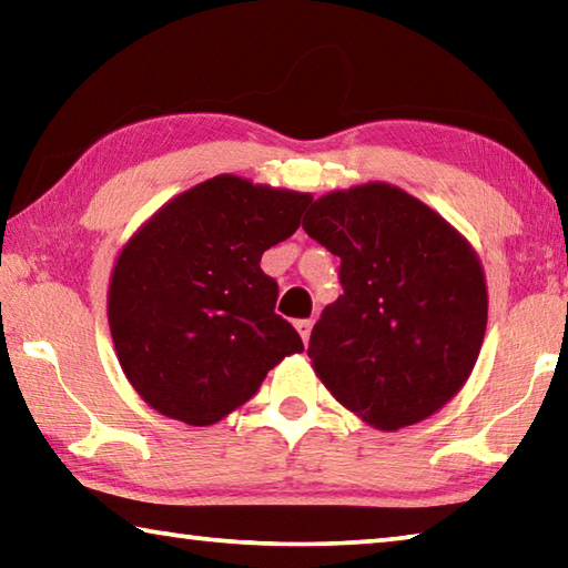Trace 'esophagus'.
Masks as SVG:
<instances>
[{"instance_id":"1","label":"esophagus","mask_w":568,"mask_h":568,"mask_svg":"<svg viewBox=\"0 0 568 568\" xmlns=\"http://www.w3.org/2000/svg\"><path fill=\"white\" fill-rule=\"evenodd\" d=\"M295 328H297V333H301V338H303V343H307V338H311V328H313V321H297V323H295Z\"/></svg>"}]
</instances>
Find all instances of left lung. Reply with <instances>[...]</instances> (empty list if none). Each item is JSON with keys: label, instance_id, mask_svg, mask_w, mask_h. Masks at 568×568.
Masks as SVG:
<instances>
[{"label": "left lung", "instance_id": "left-lung-1", "mask_svg": "<svg viewBox=\"0 0 568 568\" xmlns=\"http://www.w3.org/2000/svg\"><path fill=\"white\" fill-rule=\"evenodd\" d=\"M305 217V233L341 257L343 295L307 345L323 386L381 430L434 416L464 388L484 343L476 250L386 182L328 192Z\"/></svg>", "mask_w": 568, "mask_h": 568}]
</instances>
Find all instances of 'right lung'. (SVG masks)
Instances as JSON below:
<instances>
[{
    "label": "right lung",
    "instance_id": "right-lung-1",
    "mask_svg": "<svg viewBox=\"0 0 568 568\" xmlns=\"http://www.w3.org/2000/svg\"><path fill=\"white\" fill-rule=\"evenodd\" d=\"M311 200L217 175L172 197L130 237L112 271L108 318L124 376L148 406L210 426L303 351L275 313L277 283L261 257L295 233Z\"/></svg>",
    "mask_w": 568,
    "mask_h": 568
}]
</instances>
